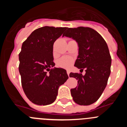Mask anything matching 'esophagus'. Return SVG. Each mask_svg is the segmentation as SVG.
<instances>
[{
  "label": "esophagus",
  "instance_id": "34e87169",
  "mask_svg": "<svg viewBox=\"0 0 127 127\" xmlns=\"http://www.w3.org/2000/svg\"><path fill=\"white\" fill-rule=\"evenodd\" d=\"M67 74H68V76H69V74H70V72H69V70H67Z\"/></svg>",
  "mask_w": 127,
  "mask_h": 127
}]
</instances>
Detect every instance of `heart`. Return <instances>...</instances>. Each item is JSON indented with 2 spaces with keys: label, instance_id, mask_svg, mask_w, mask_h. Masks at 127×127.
<instances>
[{
  "label": "heart",
  "instance_id": "b5f03b06",
  "mask_svg": "<svg viewBox=\"0 0 127 127\" xmlns=\"http://www.w3.org/2000/svg\"><path fill=\"white\" fill-rule=\"evenodd\" d=\"M72 63H73V59L71 57L65 56L62 57L57 61V65L62 68L68 69L72 65Z\"/></svg>",
  "mask_w": 127,
  "mask_h": 127
}]
</instances>
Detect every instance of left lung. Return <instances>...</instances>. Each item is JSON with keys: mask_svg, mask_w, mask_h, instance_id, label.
I'll list each match as a JSON object with an SVG mask.
<instances>
[{"mask_svg": "<svg viewBox=\"0 0 127 127\" xmlns=\"http://www.w3.org/2000/svg\"><path fill=\"white\" fill-rule=\"evenodd\" d=\"M63 36L72 38L77 42L79 51L75 67L86 69V74L70 72L69 76L77 81L70 93L74 101L81 105L95 102L101 96L111 73V57L102 37L89 27L68 28Z\"/></svg>", "mask_w": 127, "mask_h": 127, "instance_id": "1", "label": "left lung"}]
</instances>
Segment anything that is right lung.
<instances>
[{"label": "right lung", "mask_w": 127, "mask_h": 127, "mask_svg": "<svg viewBox=\"0 0 127 127\" xmlns=\"http://www.w3.org/2000/svg\"><path fill=\"white\" fill-rule=\"evenodd\" d=\"M66 29L48 26L39 28L23 42L19 54V72L25 94L33 104L46 105L53 102L59 86L69 78L66 70L53 68L55 65L53 44Z\"/></svg>", "instance_id": "obj_1"}]
</instances>
